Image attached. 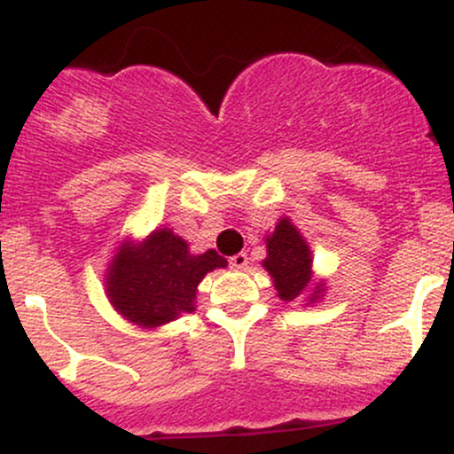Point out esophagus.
I'll list each match as a JSON object with an SVG mask.
<instances>
[{
	"label": "esophagus",
	"mask_w": 454,
	"mask_h": 454,
	"mask_svg": "<svg viewBox=\"0 0 454 454\" xmlns=\"http://www.w3.org/2000/svg\"><path fill=\"white\" fill-rule=\"evenodd\" d=\"M231 267L237 269V270H243L245 267H247V256L245 254H234V256L231 258Z\"/></svg>",
	"instance_id": "1"
}]
</instances>
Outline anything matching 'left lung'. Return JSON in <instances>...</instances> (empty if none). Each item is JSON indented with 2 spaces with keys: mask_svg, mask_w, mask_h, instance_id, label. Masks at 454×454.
<instances>
[{
  "mask_svg": "<svg viewBox=\"0 0 454 454\" xmlns=\"http://www.w3.org/2000/svg\"><path fill=\"white\" fill-rule=\"evenodd\" d=\"M267 258L262 267L273 279L281 301H307L314 305L326 293L325 279H316L314 258L305 237L290 217H281L275 231L264 237Z\"/></svg>",
  "mask_w": 454,
  "mask_h": 454,
  "instance_id": "8db88e82",
  "label": "left lung"
}]
</instances>
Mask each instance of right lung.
Listing matches in <instances>:
<instances>
[{
  "label": "right lung",
  "mask_w": 454,
  "mask_h": 454,
  "mask_svg": "<svg viewBox=\"0 0 454 454\" xmlns=\"http://www.w3.org/2000/svg\"><path fill=\"white\" fill-rule=\"evenodd\" d=\"M226 267V258L215 249L192 252L184 237L164 226L145 239L119 241L104 275V290L119 316L153 331L192 314L202 278Z\"/></svg>",
  "instance_id": "right-lung-1"
}]
</instances>
